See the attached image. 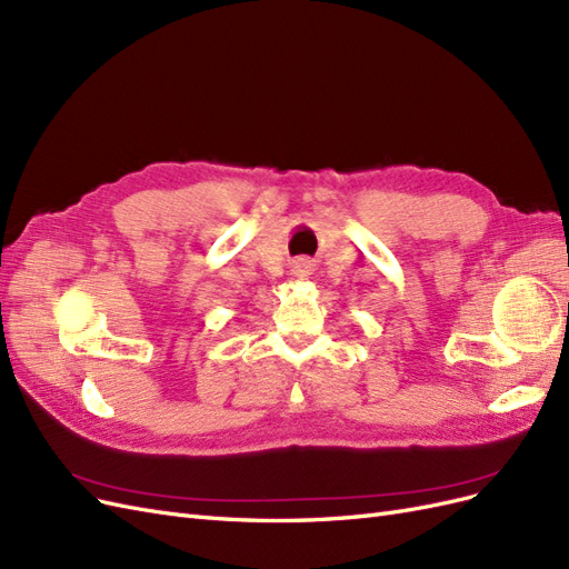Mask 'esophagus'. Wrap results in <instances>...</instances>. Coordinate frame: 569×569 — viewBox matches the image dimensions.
Wrapping results in <instances>:
<instances>
[{"instance_id":"34e87169","label":"esophagus","mask_w":569,"mask_h":569,"mask_svg":"<svg viewBox=\"0 0 569 569\" xmlns=\"http://www.w3.org/2000/svg\"><path fill=\"white\" fill-rule=\"evenodd\" d=\"M290 273H293V279H307V276L312 273V267H310V262H307V259H298V262L293 264V269H290Z\"/></svg>"}]
</instances>
